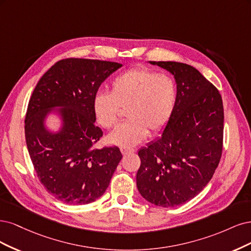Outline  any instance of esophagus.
<instances>
[{
	"label": "esophagus",
	"instance_id": "34e87169",
	"mask_svg": "<svg viewBox=\"0 0 251 251\" xmlns=\"http://www.w3.org/2000/svg\"><path fill=\"white\" fill-rule=\"evenodd\" d=\"M121 152H122L123 155H127L129 153H133L135 152L134 149H130V148H121Z\"/></svg>",
	"mask_w": 251,
	"mask_h": 251
}]
</instances>
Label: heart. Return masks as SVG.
<instances>
[{
  "mask_svg": "<svg viewBox=\"0 0 251 251\" xmlns=\"http://www.w3.org/2000/svg\"><path fill=\"white\" fill-rule=\"evenodd\" d=\"M177 103V85L167 74L146 69L129 70L114 79L109 94L96 95L93 110L97 123L114 127L120 109L126 110V123L108 134L107 142L123 148L140 144L148 134H157L171 121Z\"/></svg>",
  "mask_w": 251,
  "mask_h": 251,
  "instance_id": "heart-1",
  "label": "heart"
}]
</instances>
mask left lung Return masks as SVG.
Instances as JSON below:
<instances>
[{
    "label": "left lung",
    "instance_id": "1",
    "mask_svg": "<svg viewBox=\"0 0 251 251\" xmlns=\"http://www.w3.org/2000/svg\"><path fill=\"white\" fill-rule=\"evenodd\" d=\"M174 76L177 103L163 133L140 149L136 187L158 206L190 201L212 179L222 154L224 111L221 95L194 67L149 61Z\"/></svg>",
    "mask_w": 251,
    "mask_h": 251
}]
</instances>
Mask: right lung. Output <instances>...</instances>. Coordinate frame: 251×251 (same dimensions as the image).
<instances>
[{
  "label": "right lung",
  "instance_id": "right-lung-1",
  "mask_svg": "<svg viewBox=\"0 0 251 251\" xmlns=\"http://www.w3.org/2000/svg\"><path fill=\"white\" fill-rule=\"evenodd\" d=\"M122 67L118 62L70 58L56 62L39 79L25 120L29 155L38 179L67 204L100 198L122 159L118 147L94 148L103 135L95 125L93 101L101 83ZM55 115L60 126L51 129Z\"/></svg>",
  "mask_w": 251,
  "mask_h": 251
}]
</instances>
